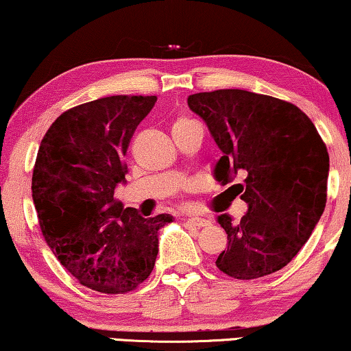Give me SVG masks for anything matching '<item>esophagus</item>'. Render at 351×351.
Masks as SVG:
<instances>
[{"label":"esophagus","mask_w":351,"mask_h":351,"mask_svg":"<svg viewBox=\"0 0 351 351\" xmlns=\"http://www.w3.org/2000/svg\"><path fill=\"white\" fill-rule=\"evenodd\" d=\"M186 221L191 223V225L196 226V228L207 226V225H209V223H210L209 220H206V218H201V217H188Z\"/></svg>","instance_id":"34e87169"}]
</instances>
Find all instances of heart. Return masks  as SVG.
<instances>
[{"instance_id": "1", "label": "heart", "mask_w": 351, "mask_h": 351, "mask_svg": "<svg viewBox=\"0 0 351 351\" xmlns=\"http://www.w3.org/2000/svg\"><path fill=\"white\" fill-rule=\"evenodd\" d=\"M191 123H195V120L188 119V117H179V119L174 121V125H172V130L184 128V126H188V125H191Z\"/></svg>"}]
</instances>
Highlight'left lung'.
I'll use <instances>...</instances> for the list:
<instances>
[{
  "instance_id": "left-lung-1",
  "label": "left lung",
  "mask_w": 351,
  "mask_h": 351,
  "mask_svg": "<svg viewBox=\"0 0 351 351\" xmlns=\"http://www.w3.org/2000/svg\"><path fill=\"white\" fill-rule=\"evenodd\" d=\"M223 156L213 176L223 185L241 177L248 210L234 221L218 215L228 248L217 267L239 280L280 271L308 241L326 206L329 155L312 120L298 106L247 90L188 96Z\"/></svg>"
}]
</instances>
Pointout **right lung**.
<instances>
[{
    "label": "right lung",
    "instance_id": "add662e5",
    "mask_svg": "<svg viewBox=\"0 0 351 351\" xmlns=\"http://www.w3.org/2000/svg\"><path fill=\"white\" fill-rule=\"evenodd\" d=\"M156 96L117 95L66 110L40 141L32 191L47 245L80 285L104 294L138 288L154 271L167 213L144 218L114 197L126 152Z\"/></svg>",
    "mask_w": 351,
    "mask_h": 351
}]
</instances>
